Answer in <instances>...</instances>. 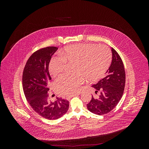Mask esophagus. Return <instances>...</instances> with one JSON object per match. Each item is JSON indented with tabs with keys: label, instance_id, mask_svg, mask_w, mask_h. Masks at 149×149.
<instances>
[{
	"label": "esophagus",
	"instance_id": "1",
	"mask_svg": "<svg viewBox=\"0 0 149 149\" xmlns=\"http://www.w3.org/2000/svg\"><path fill=\"white\" fill-rule=\"evenodd\" d=\"M76 95H78V94H75V95H71V96H67V100H70V98H71V97H74V96H75Z\"/></svg>",
	"mask_w": 149,
	"mask_h": 149
}]
</instances>
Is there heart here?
<instances>
[{
	"instance_id": "1",
	"label": "heart",
	"mask_w": 149,
	"mask_h": 149,
	"mask_svg": "<svg viewBox=\"0 0 149 149\" xmlns=\"http://www.w3.org/2000/svg\"><path fill=\"white\" fill-rule=\"evenodd\" d=\"M60 57H54L49 64V74L53 78L63 73L66 63H74L73 76H63L55 83L57 91L63 95H71L78 91L84 81H94L104 74L111 62L110 49L105 45L76 44L65 47Z\"/></svg>"
}]
</instances>
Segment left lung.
<instances>
[{
    "mask_svg": "<svg viewBox=\"0 0 149 149\" xmlns=\"http://www.w3.org/2000/svg\"><path fill=\"white\" fill-rule=\"evenodd\" d=\"M112 62L106 75L93 87L99 91L97 98L92 96L91 100L87 104L88 109L93 113L103 115L108 113L117 106L123 95L125 73L123 62L114 48H111Z\"/></svg>",
    "mask_w": 149,
    "mask_h": 149,
    "instance_id": "8db88e82",
    "label": "left lung"
}]
</instances>
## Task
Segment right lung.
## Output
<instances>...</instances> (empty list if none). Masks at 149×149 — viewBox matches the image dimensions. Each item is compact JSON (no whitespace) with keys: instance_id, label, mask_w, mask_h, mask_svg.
Listing matches in <instances>:
<instances>
[{"instance_id":"1","label":"right lung","mask_w":149,"mask_h":149,"mask_svg":"<svg viewBox=\"0 0 149 149\" xmlns=\"http://www.w3.org/2000/svg\"><path fill=\"white\" fill-rule=\"evenodd\" d=\"M58 49L48 47L33 53L26 63L22 76L24 92L30 106L37 114L49 120L60 118L69 107L67 100L56 97L55 101H52L49 97L48 82L52 78L48 66Z\"/></svg>"}]
</instances>
